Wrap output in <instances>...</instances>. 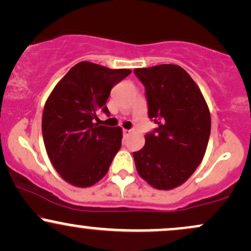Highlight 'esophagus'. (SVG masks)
Listing matches in <instances>:
<instances>
[{
    "mask_svg": "<svg viewBox=\"0 0 251 251\" xmlns=\"http://www.w3.org/2000/svg\"><path fill=\"white\" fill-rule=\"evenodd\" d=\"M131 129H126V128H124L123 129V133H124V137H128L129 134H131Z\"/></svg>",
    "mask_w": 251,
    "mask_h": 251,
    "instance_id": "obj_1",
    "label": "esophagus"
}]
</instances>
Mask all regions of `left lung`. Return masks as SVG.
<instances>
[{
    "label": "left lung",
    "mask_w": 251,
    "mask_h": 251,
    "mask_svg": "<svg viewBox=\"0 0 251 251\" xmlns=\"http://www.w3.org/2000/svg\"><path fill=\"white\" fill-rule=\"evenodd\" d=\"M146 89L149 118L158 124L133 152L138 174L152 188L172 190L185 183L203 160L211 129L210 111L188 72L178 65L135 68Z\"/></svg>",
    "instance_id": "8db88e82"
}]
</instances>
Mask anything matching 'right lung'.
Here are the masks:
<instances>
[{
    "mask_svg": "<svg viewBox=\"0 0 251 251\" xmlns=\"http://www.w3.org/2000/svg\"><path fill=\"white\" fill-rule=\"evenodd\" d=\"M129 73L81 61L56 83L45 103L46 151L60 177L76 188L101 179L122 148V127L99 126L93 119L100 109L109 113L105 106L109 92Z\"/></svg>",
    "mask_w": 251,
    "mask_h": 251,
    "instance_id": "obj_1",
    "label": "right lung"
}]
</instances>
